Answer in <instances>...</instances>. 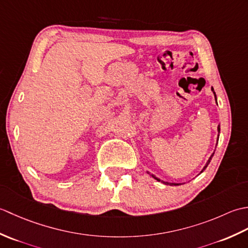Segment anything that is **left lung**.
Listing matches in <instances>:
<instances>
[{
	"instance_id": "1",
	"label": "left lung",
	"mask_w": 248,
	"mask_h": 248,
	"mask_svg": "<svg viewBox=\"0 0 248 248\" xmlns=\"http://www.w3.org/2000/svg\"><path fill=\"white\" fill-rule=\"evenodd\" d=\"M212 89V92H213V93H214V97H215V100H217V94H215V92H214V89H213V87L211 88ZM217 132H218V136H219V132H220V128H219V124H218V127H217ZM217 141H218V139H217ZM213 155L214 154H212L211 155V156H210L209 157V160H208V162L207 163H205V165H204V167L202 168V171H200V173H202L204 170H205V168H207V166L209 165V163L210 162H211V160H212V156H213ZM147 172H148V173H150L149 171H147ZM151 177L152 178H155V180L156 181H159V182H162V183H164V184H166V186H180V183H170V182H165V181H163V180H160V179L159 178H156L155 175H151Z\"/></svg>"
}]
</instances>
